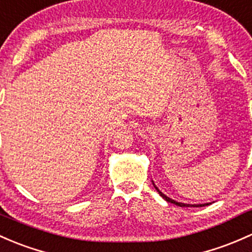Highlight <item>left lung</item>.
Listing matches in <instances>:
<instances>
[{"mask_svg": "<svg viewBox=\"0 0 252 252\" xmlns=\"http://www.w3.org/2000/svg\"><path fill=\"white\" fill-rule=\"evenodd\" d=\"M153 182V181H152ZM153 186H155V189H157V192L159 193V195L161 198H163L164 200H166V202L168 203H171V204H175V205H177V206H184V208H189V206H193V208H200V206H205V205H209V203H205V204H185V203H180V202H176V200H174V199H171V198H169V197H166L165 194H164V193H161L159 189H158V187L156 186L155 185V182H153Z\"/></svg>", "mask_w": 252, "mask_h": 252, "instance_id": "left-lung-1", "label": "left lung"}]
</instances>
